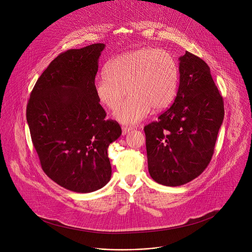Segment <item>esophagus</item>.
<instances>
[{"instance_id": "esophagus-1", "label": "esophagus", "mask_w": 252, "mask_h": 252, "mask_svg": "<svg viewBox=\"0 0 252 252\" xmlns=\"http://www.w3.org/2000/svg\"><path fill=\"white\" fill-rule=\"evenodd\" d=\"M132 129L128 128V127H122V135H126L128 134Z\"/></svg>"}]
</instances>
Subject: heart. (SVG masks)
<instances>
[{
  "label": "heart",
  "instance_id": "b5f03b06",
  "mask_svg": "<svg viewBox=\"0 0 252 252\" xmlns=\"http://www.w3.org/2000/svg\"><path fill=\"white\" fill-rule=\"evenodd\" d=\"M179 81V65L170 52L143 47L113 58L106 74L97 78L94 89L98 101L111 110L121 104L126 90L129 98L114 116L125 125H134L150 108L157 111L167 108L176 97Z\"/></svg>",
  "mask_w": 252,
  "mask_h": 252
}]
</instances>
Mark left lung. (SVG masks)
<instances>
[{
  "label": "left lung",
  "instance_id": "8db88e82",
  "mask_svg": "<svg viewBox=\"0 0 252 252\" xmlns=\"http://www.w3.org/2000/svg\"><path fill=\"white\" fill-rule=\"evenodd\" d=\"M179 60L174 104L144 126L149 175L166 186L183 185L205 171L224 117L223 98L208 64L188 51Z\"/></svg>",
  "mask_w": 252,
  "mask_h": 252
}]
</instances>
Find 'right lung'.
I'll return each mask as SVG.
<instances>
[{
	"instance_id": "1",
	"label": "right lung",
	"mask_w": 252,
	"mask_h": 252,
	"mask_svg": "<svg viewBox=\"0 0 252 252\" xmlns=\"http://www.w3.org/2000/svg\"><path fill=\"white\" fill-rule=\"evenodd\" d=\"M104 43L58 55L36 80L27 122L41 168L60 186L77 193L104 187L111 177L108 147L121 135L95 95Z\"/></svg>"
}]
</instances>
